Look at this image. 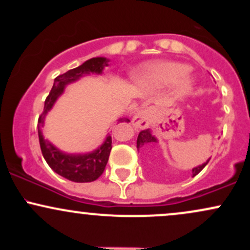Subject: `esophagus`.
<instances>
[{"label":"esophagus","mask_w":250,"mask_h":250,"mask_svg":"<svg viewBox=\"0 0 250 250\" xmlns=\"http://www.w3.org/2000/svg\"><path fill=\"white\" fill-rule=\"evenodd\" d=\"M150 116L151 113L149 109H141V110L134 116L133 121H131L135 130H141V129L147 128L149 123H150Z\"/></svg>","instance_id":"1"}]
</instances>
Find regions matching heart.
<instances>
[{"label":"heart","mask_w":250,"mask_h":250,"mask_svg":"<svg viewBox=\"0 0 250 250\" xmlns=\"http://www.w3.org/2000/svg\"><path fill=\"white\" fill-rule=\"evenodd\" d=\"M189 65L174 61L149 62L135 70L133 81L141 88H165L176 84L177 95L187 96L195 81L189 75Z\"/></svg>","instance_id":"obj_1"}]
</instances>
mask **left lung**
Wrapping results in <instances>:
<instances>
[{
    "label": "left lung",
    "mask_w": 250,
    "mask_h": 250,
    "mask_svg": "<svg viewBox=\"0 0 250 250\" xmlns=\"http://www.w3.org/2000/svg\"><path fill=\"white\" fill-rule=\"evenodd\" d=\"M157 142H159V141H157L156 137H155L154 135L151 134V131L149 130V129H146V130H142L141 133L139 134V136H137V142H136L137 150H140V148H142V147H147V146L156 145ZM209 160H210V159H208L207 161H206L205 163H202V165H200V166H197V167L193 168V176L199 174L200 171L202 170V169L205 168L206 166H207Z\"/></svg>",
    "instance_id": "obj_1"
}]
</instances>
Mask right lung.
I'll return each instance as SVG.
<instances>
[{
    "instance_id": "1",
    "label": "right lung",
    "mask_w": 250,
    "mask_h": 250,
    "mask_svg": "<svg viewBox=\"0 0 250 250\" xmlns=\"http://www.w3.org/2000/svg\"><path fill=\"white\" fill-rule=\"evenodd\" d=\"M108 62L109 60L105 57H93L79 67L57 76L54 80L49 95L45 99L43 113L39 117V140L43 157L55 173L73 182H93L101 176L110 155L111 136L108 134L102 145L93 151L69 154L60 150L50 141L45 140L41 128L44 125L47 114L54 107L57 99L64 93V89L68 84L79 81L81 77L90 74L101 75L104 67H108ZM117 122H129V120L122 117L117 120Z\"/></svg>"
}]
</instances>
